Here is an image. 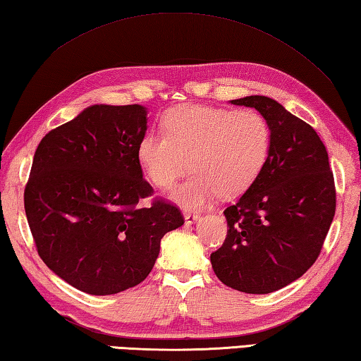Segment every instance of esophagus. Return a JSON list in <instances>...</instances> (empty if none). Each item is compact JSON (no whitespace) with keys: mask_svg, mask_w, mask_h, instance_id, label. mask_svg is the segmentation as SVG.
<instances>
[{"mask_svg":"<svg viewBox=\"0 0 361 361\" xmlns=\"http://www.w3.org/2000/svg\"><path fill=\"white\" fill-rule=\"evenodd\" d=\"M184 219H185V224L192 225V224H195V222H198V220H200V214L185 212V214H184Z\"/></svg>","mask_w":361,"mask_h":361,"instance_id":"esophagus-1","label":"esophagus"}]
</instances>
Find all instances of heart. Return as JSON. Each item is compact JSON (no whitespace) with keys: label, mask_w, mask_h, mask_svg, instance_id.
<instances>
[{"label":"heart","mask_w":361,"mask_h":361,"mask_svg":"<svg viewBox=\"0 0 361 361\" xmlns=\"http://www.w3.org/2000/svg\"><path fill=\"white\" fill-rule=\"evenodd\" d=\"M166 131H147L137 144V161L152 184L168 190L188 168L193 176L171 195L177 204L201 207L220 193H244L262 174L273 131L257 111L185 104L163 116Z\"/></svg>","instance_id":"1"}]
</instances>
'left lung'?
Instances as JSON below:
<instances>
[{
	"instance_id": "1",
	"label": "left lung",
	"mask_w": 361,
	"mask_h": 361,
	"mask_svg": "<svg viewBox=\"0 0 361 361\" xmlns=\"http://www.w3.org/2000/svg\"><path fill=\"white\" fill-rule=\"evenodd\" d=\"M231 104L267 117L273 142L258 179L224 211L228 233L211 263L225 286L264 295L300 279L317 260L336 211L334 179L311 125L260 94Z\"/></svg>"
}]
</instances>
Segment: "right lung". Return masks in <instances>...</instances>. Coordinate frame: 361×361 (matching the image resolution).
I'll list each match as a JSON object with an SVG mask.
<instances>
[{
    "label": "right lung",
    "mask_w": 361,
    "mask_h": 361,
    "mask_svg": "<svg viewBox=\"0 0 361 361\" xmlns=\"http://www.w3.org/2000/svg\"><path fill=\"white\" fill-rule=\"evenodd\" d=\"M147 131L141 104H93L49 131L37 145L25 212L50 271L88 295L141 283L161 238L184 225L176 206L155 200L142 179L137 144Z\"/></svg>",
    "instance_id": "1"
}]
</instances>
